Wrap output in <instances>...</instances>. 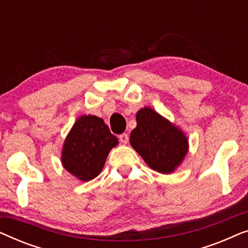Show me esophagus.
Wrapping results in <instances>:
<instances>
[{
	"instance_id": "34e87169",
	"label": "esophagus",
	"mask_w": 248,
	"mask_h": 248,
	"mask_svg": "<svg viewBox=\"0 0 248 248\" xmlns=\"http://www.w3.org/2000/svg\"><path fill=\"white\" fill-rule=\"evenodd\" d=\"M118 139H120L121 143H123V144H126L128 142V135L126 133L120 134V135H118Z\"/></svg>"
}]
</instances>
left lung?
I'll use <instances>...</instances> for the list:
<instances>
[{
    "label": "left lung",
    "mask_w": 248,
    "mask_h": 248,
    "mask_svg": "<svg viewBox=\"0 0 248 248\" xmlns=\"http://www.w3.org/2000/svg\"><path fill=\"white\" fill-rule=\"evenodd\" d=\"M137 123L131 132L132 147L154 170L174 171L188 150L184 133L149 107L138 111Z\"/></svg>",
    "instance_id": "obj_1"
}]
</instances>
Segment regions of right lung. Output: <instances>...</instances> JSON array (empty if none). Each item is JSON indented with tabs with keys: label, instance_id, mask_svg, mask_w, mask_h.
<instances>
[{
	"label": "right lung",
	"instance_id": "1",
	"mask_svg": "<svg viewBox=\"0 0 248 248\" xmlns=\"http://www.w3.org/2000/svg\"><path fill=\"white\" fill-rule=\"evenodd\" d=\"M117 144V138L101 118L83 115L74 123L64 142V168L81 181H91L100 174L108 154Z\"/></svg>",
	"mask_w": 248,
	"mask_h": 248
}]
</instances>
